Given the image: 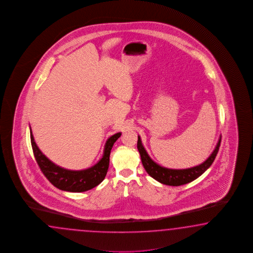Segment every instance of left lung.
Returning <instances> with one entry per match:
<instances>
[{
	"label": "left lung",
	"instance_id": "8db88e82",
	"mask_svg": "<svg viewBox=\"0 0 253 253\" xmlns=\"http://www.w3.org/2000/svg\"><path fill=\"white\" fill-rule=\"evenodd\" d=\"M137 137H138L137 149L139 151V154L141 157V162H142L143 166L146 169V171L153 179H155L156 181L163 183V184H166V185H170V186H180L182 184H186L188 182H191L195 179H197L199 176H201L214 162L216 154L218 152L219 147H220L221 143L220 136L212 154L208 157V159L206 162H203L200 165H197V166L192 167V168L175 169L162 167L161 165L157 164L154 161H152L148 154V152L146 151L145 148L143 147L140 136H138Z\"/></svg>",
	"mask_w": 253,
	"mask_h": 253
}]
</instances>
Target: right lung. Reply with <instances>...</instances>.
I'll return each instance as SVG.
<instances>
[{"instance_id": "add662e5", "label": "right lung", "mask_w": 253, "mask_h": 253, "mask_svg": "<svg viewBox=\"0 0 253 253\" xmlns=\"http://www.w3.org/2000/svg\"><path fill=\"white\" fill-rule=\"evenodd\" d=\"M120 136L121 133L119 132L107 139L104 146V155L95 165L82 170H71L56 165L40 151L35 142L30 128L33 152L41 171L55 187L72 193H81L91 190L104 181L109 167L111 149Z\"/></svg>"}]
</instances>
